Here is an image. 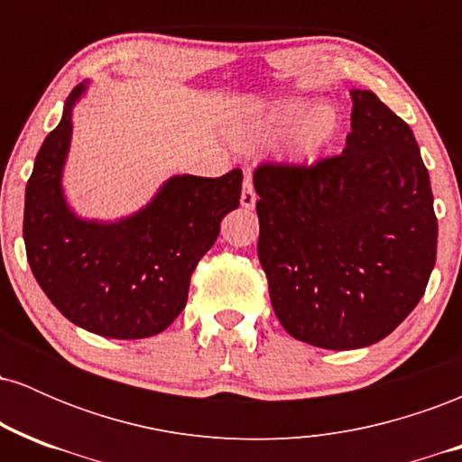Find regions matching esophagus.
<instances>
[{
  "instance_id": "obj_1",
  "label": "esophagus",
  "mask_w": 462,
  "mask_h": 462,
  "mask_svg": "<svg viewBox=\"0 0 462 462\" xmlns=\"http://www.w3.org/2000/svg\"><path fill=\"white\" fill-rule=\"evenodd\" d=\"M241 206L243 208H254L256 206V190L252 184V173L245 171V180H243V190H241Z\"/></svg>"
}]
</instances>
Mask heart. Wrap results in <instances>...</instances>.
<instances>
[{"mask_svg":"<svg viewBox=\"0 0 462 462\" xmlns=\"http://www.w3.org/2000/svg\"><path fill=\"white\" fill-rule=\"evenodd\" d=\"M286 135V152L293 161L310 162L334 141L338 132V113L330 104H319L309 110V102L284 99L252 119L241 121L232 130L241 143H267Z\"/></svg>","mask_w":462,"mask_h":462,"instance_id":"heart-1","label":"heart"}]
</instances>
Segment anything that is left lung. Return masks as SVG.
<instances>
[{"mask_svg":"<svg viewBox=\"0 0 462 462\" xmlns=\"http://www.w3.org/2000/svg\"><path fill=\"white\" fill-rule=\"evenodd\" d=\"M346 150L254 169L258 261L284 330L323 349L383 341L426 293L437 261L430 176L404 119L352 91Z\"/></svg>","mask_w":462,"mask_h":462,"instance_id":"obj_1","label":"left lung"}]
</instances>
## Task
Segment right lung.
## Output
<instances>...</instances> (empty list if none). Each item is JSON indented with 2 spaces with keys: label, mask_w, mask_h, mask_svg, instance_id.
<instances>
[{
  "label": "right lung",
  "mask_w": 462,
  "mask_h": 462,
  "mask_svg": "<svg viewBox=\"0 0 462 462\" xmlns=\"http://www.w3.org/2000/svg\"><path fill=\"white\" fill-rule=\"evenodd\" d=\"M67 97L25 187L23 241L36 282L69 321L108 338H147L184 310L190 275L238 208L241 169L221 178L176 176L141 213L116 224L78 219L67 208L60 173L71 141Z\"/></svg>",
  "instance_id": "right-lung-1"
}]
</instances>
